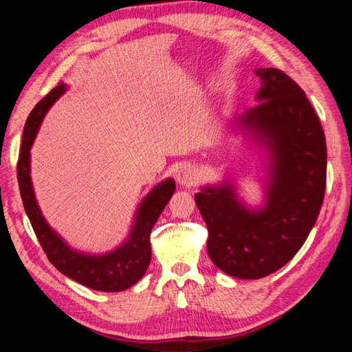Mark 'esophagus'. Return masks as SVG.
Here are the masks:
<instances>
[{"label":"esophagus","instance_id":"1","mask_svg":"<svg viewBox=\"0 0 352 352\" xmlns=\"http://www.w3.org/2000/svg\"><path fill=\"white\" fill-rule=\"evenodd\" d=\"M176 179L182 186H192L198 182V172H197L194 166L188 164V166L180 167Z\"/></svg>","mask_w":352,"mask_h":352}]
</instances>
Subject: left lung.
I'll use <instances>...</instances> for the list:
<instances>
[{"label": "left lung", "instance_id": "8db88e82", "mask_svg": "<svg viewBox=\"0 0 352 352\" xmlns=\"http://www.w3.org/2000/svg\"><path fill=\"white\" fill-rule=\"evenodd\" d=\"M255 73L260 104L238 120L272 154L267 201L251 211L229 184L195 195L210 258L238 279L264 278L292 260L310 235L326 190V138L305 92L279 69Z\"/></svg>", "mask_w": 352, "mask_h": 352}]
</instances>
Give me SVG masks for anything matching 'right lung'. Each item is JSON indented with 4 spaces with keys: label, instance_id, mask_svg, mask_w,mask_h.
<instances>
[{
    "label": "right lung",
    "instance_id": "add662e5",
    "mask_svg": "<svg viewBox=\"0 0 352 352\" xmlns=\"http://www.w3.org/2000/svg\"><path fill=\"white\" fill-rule=\"evenodd\" d=\"M65 91L66 87L60 83L35 105L28 117L17 160L20 195L42 250L58 272L91 289L120 292L140 282L150 265L151 230L168 199L172 198L176 185L173 179H167L151 190L138 208L131 236L117 250L104 255H87L73 251L42 217L30 182V146L48 109Z\"/></svg>",
    "mask_w": 352,
    "mask_h": 352
}]
</instances>
